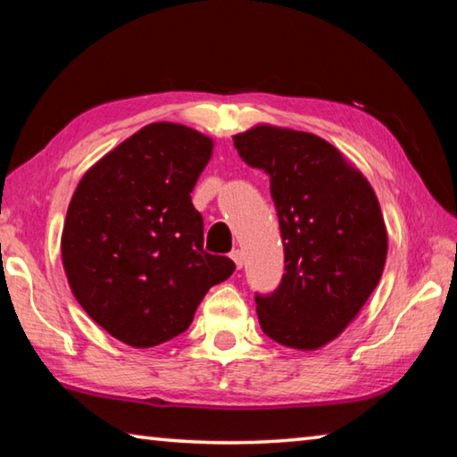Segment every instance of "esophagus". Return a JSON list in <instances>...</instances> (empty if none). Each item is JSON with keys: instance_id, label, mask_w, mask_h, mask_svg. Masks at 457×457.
<instances>
[{"instance_id": "obj_1", "label": "esophagus", "mask_w": 457, "mask_h": 457, "mask_svg": "<svg viewBox=\"0 0 457 457\" xmlns=\"http://www.w3.org/2000/svg\"><path fill=\"white\" fill-rule=\"evenodd\" d=\"M229 258L234 260V264H236L237 270L244 268V252H242V250H234V252L229 253Z\"/></svg>"}]
</instances>
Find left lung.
<instances>
[{
	"mask_svg": "<svg viewBox=\"0 0 457 457\" xmlns=\"http://www.w3.org/2000/svg\"><path fill=\"white\" fill-rule=\"evenodd\" d=\"M247 165L270 175L284 274L256 294L260 327L284 346L314 351L346 328L381 280L386 229L369 181L324 138L260 125L234 137Z\"/></svg>",
	"mask_w": 457,
	"mask_h": 457,
	"instance_id": "obj_1",
	"label": "left lung"
}]
</instances>
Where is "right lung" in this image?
<instances>
[{"label":"right lung","instance_id":"1","mask_svg":"<svg viewBox=\"0 0 457 457\" xmlns=\"http://www.w3.org/2000/svg\"><path fill=\"white\" fill-rule=\"evenodd\" d=\"M212 149L197 130L153 122L87 171L68 205L62 262L74 298L137 349L187 330L207 290L236 270L204 250L191 204Z\"/></svg>","mask_w":457,"mask_h":457}]
</instances>
